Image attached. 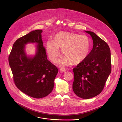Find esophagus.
I'll list each match as a JSON object with an SVG mask.
<instances>
[{
    "mask_svg": "<svg viewBox=\"0 0 122 122\" xmlns=\"http://www.w3.org/2000/svg\"><path fill=\"white\" fill-rule=\"evenodd\" d=\"M60 71L61 72H65L66 71V70L64 67H62L60 69Z\"/></svg>",
    "mask_w": 122,
    "mask_h": 122,
    "instance_id": "34e87169",
    "label": "esophagus"
}]
</instances>
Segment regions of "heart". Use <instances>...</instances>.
Here are the masks:
<instances>
[{
	"label": "heart",
	"instance_id": "heart-1",
	"mask_svg": "<svg viewBox=\"0 0 122 122\" xmlns=\"http://www.w3.org/2000/svg\"><path fill=\"white\" fill-rule=\"evenodd\" d=\"M61 49L65 56L59 61L61 65H66L71 61L74 63L81 62L89 55L90 41L88 37L79 35L68 32H60L54 37V41L49 40L46 44V50L49 59L55 62L59 56Z\"/></svg>",
	"mask_w": 122,
	"mask_h": 122
}]
</instances>
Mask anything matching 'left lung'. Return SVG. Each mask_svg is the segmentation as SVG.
Masks as SVG:
<instances>
[{
    "label": "left lung",
    "mask_w": 122,
    "mask_h": 122,
    "mask_svg": "<svg viewBox=\"0 0 122 122\" xmlns=\"http://www.w3.org/2000/svg\"><path fill=\"white\" fill-rule=\"evenodd\" d=\"M93 47L84 60L73 69L74 93L83 99L97 96L103 90L111 72V51L108 44L91 31Z\"/></svg>",
    "instance_id": "obj_1"
}]
</instances>
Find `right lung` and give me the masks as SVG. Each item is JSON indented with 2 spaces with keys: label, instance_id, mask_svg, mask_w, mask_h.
<instances>
[{
  "label": "right lung",
  "instance_id": "obj_1",
  "mask_svg": "<svg viewBox=\"0 0 122 122\" xmlns=\"http://www.w3.org/2000/svg\"><path fill=\"white\" fill-rule=\"evenodd\" d=\"M42 30H35L17 40L9 56V65L15 84L21 91L36 98L48 96L53 90L58 73L57 67L47 59L46 49L41 39ZM36 43L37 52L27 57L25 45Z\"/></svg>",
  "mask_w": 122,
  "mask_h": 122
}]
</instances>
